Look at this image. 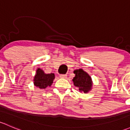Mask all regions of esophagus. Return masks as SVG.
Masks as SVG:
<instances>
[{"label": "esophagus", "mask_w": 130, "mask_h": 130, "mask_svg": "<svg viewBox=\"0 0 130 130\" xmlns=\"http://www.w3.org/2000/svg\"><path fill=\"white\" fill-rule=\"evenodd\" d=\"M67 74H60V77H61V78H65L67 77Z\"/></svg>", "instance_id": "esophagus-1"}]
</instances>
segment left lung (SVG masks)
I'll return each instance as SVG.
<instances>
[{
  "label": "left lung",
  "mask_w": 130,
  "mask_h": 130,
  "mask_svg": "<svg viewBox=\"0 0 130 130\" xmlns=\"http://www.w3.org/2000/svg\"><path fill=\"white\" fill-rule=\"evenodd\" d=\"M73 73L75 74L72 79L73 85L80 92L87 93L90 91L92 87V81L89 75L81 69L74 70Z\"/></svg>",
  "instance_id": "8db88e82"
}]
</instances>
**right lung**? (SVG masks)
<instances>
[{
	"instance_id": "right-lung-1",
	"label": "right lung",
	"mask_w": 130,
	"mask_h": 130,
	"mask_svg": "<svg viewBox=\"0 0 130 130\" xmlns=\"http://www.w3.org/2000/svg\"><path fill=\"white\" fill-rule=\"evenodd\" d=\"M54 73H45L43 70L38 68L36 70V73L34 77V85L36 87H39L41 89H44L48 87H50L55 79Z\"/></svg>"
}]
</instances>
